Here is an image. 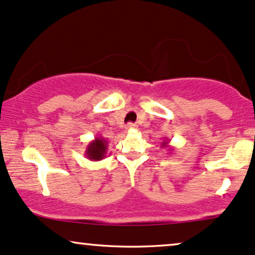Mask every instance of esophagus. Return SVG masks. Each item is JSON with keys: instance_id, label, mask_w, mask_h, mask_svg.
Segmentation results:
<instances>
[{"instance_id": "esophagus-1", "label": "esophagus", "mask_w": 255, "mask_h": 255, "mask_svg": "<svg viewBox=\"0 0 255 255\" xmlns=\"http://www.w3.org/2000/svg\"><path fill=\"white\" fill-rule=\"evenodd\" d=\"M137 126L135 124H131V122H129V124L127 125V129H134V128H136Z\"/></svg>"}]
</instances>
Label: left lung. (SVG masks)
<instances>
[{
	"label": "left lung",
	"instance_id": "left-lung-1",
	"mask_svg": "<svg viewBox=\"0 0 255 255\" xmlns=\"http://www.w3.org/2000/svg\"><path fill=\"white\" fill-rule=\"evenodd\" d=\"M161 147H162V148H168L169 150H173V148L169 147V140H168V138H166V137H165V140H163L162 142H161Z\"/></svg>",
	"mask_w": 255,
	"mask_h": 255
}]
</instances>
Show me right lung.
<instances>
[{
    "instance_id": "obj_1",
    "label": "right lung",
    "mask_w": 255,
    "mask_h": 255,
    "mask_svg": "<svg viewBox=\"0 0 255 255\" xmlns=\"http://www.w3.org/2000/svg\"><path fill=\"white\" fill-rule=\"evenodd\" d=\"M108 141L102 136H96L94 140L90 141L86 148L85 155L90 161H100L105 159L107 154Z\"/></svg>"
}]
</instances>
